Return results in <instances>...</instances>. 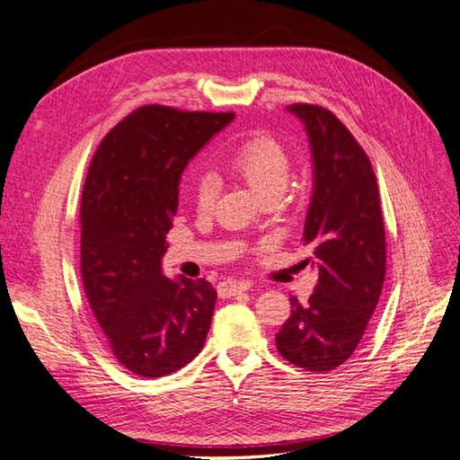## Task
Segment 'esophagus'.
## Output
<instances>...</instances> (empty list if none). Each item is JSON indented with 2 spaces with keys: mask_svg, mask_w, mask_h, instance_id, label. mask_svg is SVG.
<instances>
[{
  "mask_svg": "<svg viewBox=\"0 0 460 460\" xmlns=\"http://www.w3.org/2000/svg\"><path fill=\"white\" fill-rule=\"evenodd\" d=\"M249 289V282L245 280H225L218 284V296L220 297H232V296H238L242 291Z\"/></svg>",
  "mask_w": 460,
  "mask_h": 460,
  "instance_id": "34e87169",
  "label": "esophagus"
}]
</instances>
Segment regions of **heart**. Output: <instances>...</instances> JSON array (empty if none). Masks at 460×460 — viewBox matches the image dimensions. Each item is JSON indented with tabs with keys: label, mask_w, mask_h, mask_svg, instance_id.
I'll return each mask as SVG.
<instances>
[{
	"label": "heart",
	"mask_w": 460,
	"mask_h": 460,
	"mask_svg": "<svg viewBox=\"0 0 460 460\" xmlns=\"http://www.w3.org/2000/svg\"><path fill=\"white\" fill-rule=\"evenodd\" d=\"M226 171L245 182L261 201L278 199L288 190L294 163L288 149L270 136H253L235 147L225 161ZM193 199L199 208L215 201V182L199 176L193 186Z\"/></svg>",
	"instance_id": "obj_1"
}]
</instances>
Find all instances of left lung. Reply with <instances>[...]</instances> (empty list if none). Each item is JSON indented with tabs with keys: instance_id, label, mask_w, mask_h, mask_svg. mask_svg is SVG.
<instances>
[{
	"instance_id": "left-lung-1",
	"label": "left lung",
	"mask_w": 460,
	"mask_h": 460,
	"mask_svg": "<svg viewBox=\"0 0 460 460\" xmlns=\"http://www.w3.org/2000/svg\"><path fill=\"white\" fill-rule=\"evenodd\" d=\"M313 151V198L303 245L318 282L307 303L289 297L291 314L276 347L291 365L328 372L363 338L385 278V232L376 174L365 149L332 111L294 103Z\"/></svg>"
}]
</instances>
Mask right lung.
Wrapping results in <instances>:
<instances>
[{
    "label": "right lung",
    "mask_w": 460,
    "mask_h": 460,
    "mask_svg": "<svg viewBox=\"0 0 460 460\" xmlns=\"http://www.w3.org/2000/svg\"><path fill=\"white\" fill-rule=\"evenodd\" d=\"M234 113L140 107L97 147L80 203V272L119 363L144 378L186 367L203 349L217 289L163 276L166 234L190 159Z\"/></svg>",
    "instance_id": "add662e5"
}]
</instances>
